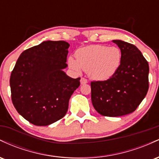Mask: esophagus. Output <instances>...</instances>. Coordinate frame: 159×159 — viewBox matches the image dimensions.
Masks as SVG:
<instances>
[{
    "label": "esophagus",
    "instance_id": "1",
    "mask_svg": "<svg viewBox=\"0 0 159 159\" xmlns=\"http://www.w3.org/2000/svg\"><path fill=\"white\" fill-rule=\"evenodd\" d=\"M87 80L86 79L84 78H81V84H87Z\"/></svg>",
    "mask_w": 159,
    "mask_h": 159
}]
</instances>
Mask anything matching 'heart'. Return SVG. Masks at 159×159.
<instances>
[{"label": "heart", "mask_w": 159, "mask_h": 159, "mask_svg": "<svg viewBox=\"0 0 159 159\" xmlns=\"http://www.w3.org/2000/svg\"><path fill=\"white\" fill-rule=\"evenodd\" d=\"M76 60L68 58L69 67L76 72L86 71L96 81H105L117 72L122 61L121 51L117 47L93 45L78 49Z\"/></svg>", "instance_id": "1"}]
</instances>
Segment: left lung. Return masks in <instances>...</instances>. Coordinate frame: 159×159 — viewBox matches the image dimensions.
<instances>
[{"instance_id": "obj_1", "label": "left lung", "mask_w": 159, "mask_h": 159, "mask_svg": "<svg viewBox=\"0 0 159 159\" xmlns=\"http://www.w3.org/2000/svg\"><path fill=\"white\" fill-rule=\"evenodd\" d=\"M122 61L117 72L104 81L91 82V100L98 114L120 116L131 114L145 98L149 89V64L135 45L113 40Z\"/></svg>"}]
</instances>
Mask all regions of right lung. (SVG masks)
<instances>
[{
	"mask_svg": "<svg viewBox=\"0 0 159 159\" xmlns=\"http://www.w3.org/2000/svg\"><path fill=\"white\" fill-rule=\"evenodd\" d=\"M69 44L44 41L24 51L11 73L10 84L14 107L35 125H48L66 114L69 101L81 78H72L63 69Z\"/></svg>",
	"mask_w": 159,
	"mask_h": 159,
	"instance_id": "obj_1",
	"label": "right lung"
}]
</instances>
